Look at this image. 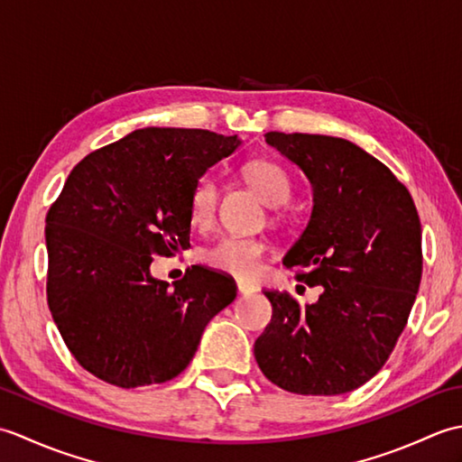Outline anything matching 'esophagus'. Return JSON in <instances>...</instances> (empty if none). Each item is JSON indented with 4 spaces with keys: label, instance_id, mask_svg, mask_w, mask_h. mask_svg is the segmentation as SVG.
<instances>
[{
    "label": "esophagus",
    "instance_id": "obj_1",
    "mask_svg": "<svg viewBox=\"0 0 462 462\" xmlns=\"http://www.w3.org/2000/svg\"><path fill=\"white\" fill-rule=\"evenodd\" d=\"M238 293H240V296H250V293H254V288L246 286V283L238 282Z\"/></svg>",
    "mask_w": 462,
    "mask_h": 462
}]
</instances>
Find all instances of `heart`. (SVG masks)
Wrapping results in <instances>:
<instances>
[{
  "label": "heart",
  "mask_w": 462,
  "mask_h": 462,
  "mask_svg": "<svg viewBox=\"0 0 462 462\" xmlns=\"http://www.w3.org/2000/svg\"><path fill=\"white\" fill-rule=\"evenodd\" d=\"M244 180L248 182L250 189L256 192L260 199L266 202L270 208L286 204L290 200L291 186L288 174L283 172L282 166L270 161H256L244 166ZM216 206H218V184L212 176H202L194 184L192 199H190V214L192 222L199 226L210 224ZM266 242L256 238H238L230 236L206 252V262L214 270L230 273L242 282H250L260 273L263 258H266Z\"/></svg>",
  "instance_id": "obj_1"
}]
</instances>
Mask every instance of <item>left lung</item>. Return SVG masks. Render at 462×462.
<instances>
[{"label": "left lung", "mask_w": 462, "mask_h": 462, "mask_svg": "<svg viewBox=\"0 0 462 462\" xmlns=\"http://www.w3.org/2000/svg\"><path fill=\"white\" fill-rule=\"evenodd\" d=\"M263 136L298 166L313 194L306 230L283 266L323 293L301 308L286 291H263L272 321L254 356L290 393H349L385 365L415 303L423 273L415 202L385 164L346 139Z\"/></svg>", "instance_id": "left-lung-1"}]
</instances>
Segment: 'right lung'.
I'll use <instances>...</instances> for the list:
<instances>
[{"label":"right lung","mask_w":462,"mask_h":462,"mask_svg":"<svg viewBox=\"0 0 462 462\" xmlns=\"http://www.w3.org/2000/svg\"><path fill=\"white\" fill-rule=\"evenodd\" d=\"M240 143L146 126L69 174L45 220L47 301L65 346L95 377L123 389L176 377L236 298L224 273L192 266L169 283L151 263L189 246L194 184Z\"/></svg>","instance_id":"obj_1"}]
</instances>
